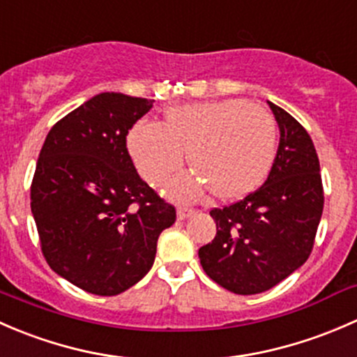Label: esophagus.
Wrapping results in <instances>:
<instances>
[{
	"instance_id": "34e87169",
	"label": "esophagus",
	"mask_w": 357,
	"mask_h": 357,
	"mask_svg": "<svg viewBox=\"0 0 357 357\" xmlns=\"http://www.w3.org/2000/svg\"><path fill=\"white\" fill-rule=\"evenodd\" d=\"M194 209L192 208H178L177 209V218L178 220H185V218H189V216H192L194 215Z\"/></svg>"
}]
</instances>
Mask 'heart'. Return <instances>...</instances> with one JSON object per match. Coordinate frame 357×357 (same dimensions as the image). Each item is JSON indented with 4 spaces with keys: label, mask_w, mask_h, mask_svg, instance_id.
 <instances>
[{
    "label": "heart",
    "mask_w": 357,
    "mask_h": 357,
    "mask_svg": "<svg viewBox=\"0 0 357 357\" xmlns=\"http://www.w3.org/2000/svg\"><path fill=\"white\" fill-rule=\"evenodd\" d=\"M189 165L201 175L174 180L168 194L196 199L208 189L223 199L255 190L277 154V122L268 109L245 99H222L175 106L165 125L139 122L128 135V151L146 182L160 185Z\"/></svg>",
    "instance_id": "1"
}]
</instances>
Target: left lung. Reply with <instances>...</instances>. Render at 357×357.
I'll return each mask as SVG.
<instances>
[{"label":"left lung","mask_w":357,"mask_h":357,"mask_svg":"<svg viewBox=\"0 0 357 357\" xmlns=\"http://www.w3.org/2000/svg\"><path fill=\"white\" fill-rule=\"evenodd\" d=\"M268 105L280 128L270 175L244 199L209 211L216 235L199 249L206 275L241 296L270 290L304 264L325 201L310 134L280 106Z\"/></svg>","instance_id":"left-lung-1"}]
</instances>
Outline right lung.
<instances>
[{"label":"right lung","instance_id":"1","mask_svg":"<svg viewBox=\"0 0 357 357\" xmlns=\"http://www.w3.org/2000/svg\"><path fill=\"white\" fill-rule=\"evenodd\" d=\"M154 99L101 93L58 120L46 135L31 185L44 259L96 296H116L154 263L156 242L177 220L135 172L128 130Z\"/></svg>","mask_w":357,"mask_h":357}]
</instances>
